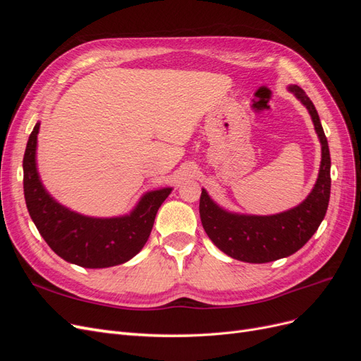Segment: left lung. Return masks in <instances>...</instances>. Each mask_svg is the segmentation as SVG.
<instances>
[{"label": "left lung", "instance_id": "1", "mask_svg": "<svg viewBox=\"0 0 361 361\" xmlns=\"http://www.w3.org/2000/svg\"><path fill=\"white\" fill-rule=\"evenodd\" d=\"M289 92L307 108L319 137L322 150L319 176L301 204L286 212L264 216L227 212L202 190L199 209L204 232L223 253L236 260L267 264L293 255L318 231L329 207L331 190L329 141L310 97L298 85H290Z\"/></svg>", "mask_w": 361, "mask_h": 361}]
</instances>
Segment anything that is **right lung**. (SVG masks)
Wrapping results in <instances>:
<instances>
[{"label":"right lung","instance_id":"right-lung-1","mask_svg":"<svg viewBox=\"0 0 361 361\" xmlns=\"http://www.w3.org/2000/svg\"><path fill=\"white\" fill-rule=\"evenodd\" d=\"M40 123L30 134L24 154V195L32 223L61 259L84 268H108L133 259L147 243L157 212L171 188L146 192L129 215L93 218L76 214L43 188L36 167Z\"/></svg>","mask_w":361,"mask_h":361}]
</instances>
